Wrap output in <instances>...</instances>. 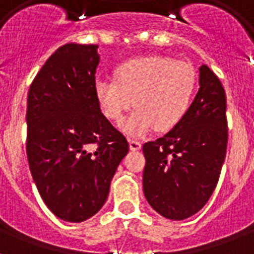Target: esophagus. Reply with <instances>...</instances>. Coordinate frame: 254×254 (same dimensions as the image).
Returning <instances> with one entry per match:
<instances>
[{
  "mask_svg": "<svg viewBox=\"0 0 254 254\" xmlns=\"http://www.w3.org/2000/svg\"><path fill=\"white\" fill-rule=\"evenodd\" d=\"M141 146H142V143L137 141V139H129V147H130V150H139Z\"/></svg>",
  "mask_w": 254,
  "mask_h": 254,
  "instance_id": "obj_1",
  "label": "esophagus"
}]
</instances>
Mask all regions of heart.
I'll use <instances>...</instances> for the list:
<instances>
[{"label":"heart","mask_w":254,"mask_h":254,"mask_svg":"<svg viewBox=\"0 0 254 254\" xmlns=\"http://www.w3.org/2000/svg\"><path fill=\"white\" fill-rule=\"evenodd\" d=\"M196 89L192 65L161 55L124 62L116 68V80L97 79L95 84L100 107L111 121L120 123L134 101L137 108L123 125L129 135L178 127L189 113Z\"/></svg>","instance_id":"1"}]
</instances>
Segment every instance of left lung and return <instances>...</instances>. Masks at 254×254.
<instances>
[{
  "instance_id": "1",
  "label": "left lung",
  "mask_w": 254,
  "mask_h": 254,
  "mask_svg": "<svg viewBox=\"0 0 254 254\" xmlns=\"http://www.w3.org/2000/svg\"><path fill=\"white\" fill-rule=\"evenodd\" d=\"M199 92L178 127L143 143V192L166 219L183 220L200 211L216 189L227 154V97L219 77L203 64Z\"/></svg>"
}]
</instances>
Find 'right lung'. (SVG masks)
<instances>
[{"label": "right lung", "mask_w": 254, "mask_h": 254, "mask_svg": "<svg viewBox=\"0 0 254 254\" xmlns=\"http://www.w3.org/2000/svg\"><path fill=\"white\" fill-rule=\"evenodd\" d=\"M99 62L96 45L62 46L27 95L30 171L50 211L69 223L99 212L129 151L125 135L100 111L95 92Z\"/></svg>", "instance_id": "add662e5"}]
</instances>
